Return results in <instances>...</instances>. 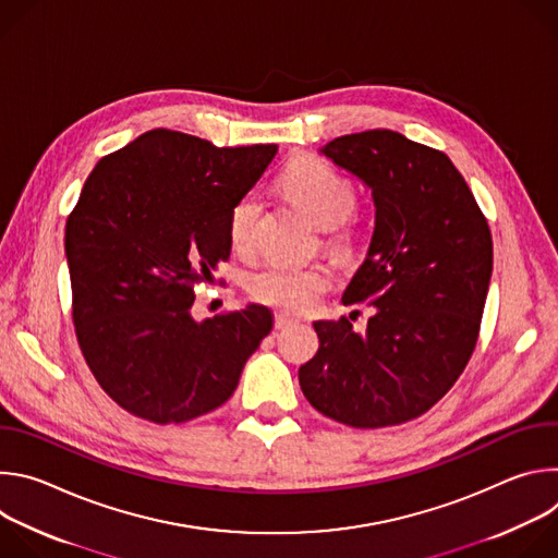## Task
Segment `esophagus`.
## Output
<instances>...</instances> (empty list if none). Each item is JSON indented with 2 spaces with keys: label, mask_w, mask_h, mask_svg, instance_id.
<instances>
[{
  "label": "esophagus",
  "mask_w": 558,
  "mask_h": 558,
  "mask_svg": "<svg viewBox=\"0 0 558 558\" xmlns=\"http://www.w3.org/2000/svg\"><path fill=\"white\" fill-rule=\"evenodd\" d=\"M293 325H298L295 317H291V315H287V313H276V315H274V327H276V329H289V327H293Z\"/></svg>",
  "instance_id": "34e87169"
}]
</instances>
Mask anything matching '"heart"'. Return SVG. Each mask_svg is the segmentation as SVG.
Listing matches in <instances>:
<instances>
[{"label":"heart","mask_w":558,"mask_h":558,"mask_svg":"<svg viewBox=\"0 0 558 558\" xmlns=\"http://www.w3.org/2000/svg\"><path fill=\"white\" fill-rule=\"evenodd\" d=\"M280 185L317 227L327 231L325 250L336 260L349 263L357 252V227L353 216L357 190L353 181L320 156H300L287 166ZM263 211L265 205L256 192L233 203L227 220L233 252L243 256L254 254ZM329 287L331 271L327 267L269 265L247 280V291L256 302L291 313L311 311Z\"/></svg>","instance_id":"obj_1"}]
</instances>
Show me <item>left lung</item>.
I'll return each mask as SVG.
<instances>
[{
  "instance_id": "obj_1",
  "label": "left lung",
  "mask_w": 558,
  "mask_h": 558,
  "mask_svg": "<svg viewBox=\"0 0 558 558\" xmlns=\"http://www.w3.org/2000/svg\"><path fill=\"white\" fill-rule=\"evenodd\" d=\"M371 190L375 231L344 304L375 308L315 323L320 349L300 366L308 404L351 428H386L430 411L463 373L482 329L493 233L450 158L392 130L323 147ZM357 313V311H355Z\"/></svg>"
}]
</instances>
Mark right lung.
I'll list each match as a JSON object with an SVG mask.
<instances>
[{
    "mask_svg": "<svg viewBox=\"0 0 558 558\" xmlns=\"http://www.w3.org/2000/svg\"><path fill=\"white\" fill-rule=\"evenodd\" d=\"M276 151L158 128L88 177L65 220L72 323L95 379L130 415L168 426L211 413L269 336L267 306L196 323L192 304L231 254L233 203Z\"/></svg>",
    "mask_w": 558,
    "mask_h": 558,
    "instance_id": "obj_1",
    "label": "right lung"
}]
</instances>
